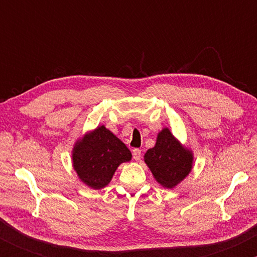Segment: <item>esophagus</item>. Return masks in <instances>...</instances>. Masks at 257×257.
Here are the masks:
<instances>
[{
	"label": "esophagus",
	"mask_w": 257,
	"mask_h": 257,
	"mask_svg": "<svg viewBox=\"0 0 257 257\" xmlns=\"http://www.w3.org/2000/svg\"><path fill=\"white\" fill-rule=\"evenodd\" d=\"M133 158H134L135 161H140V159H141V150H139V149L133 150Z\"/></svg>",
	"instance_id": "obj_1"
}]
</instances>
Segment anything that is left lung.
Listing matches in <instances>:
<instances>
[{
    "mask_svg": "<svg viewBox=\"0 0 257 257\" xmlns=\"http://www.w3.org/2000/svg\"><path fill=\"white\" fill-rule=\"evenodd\" d=\"M144 161L159 185L174 188L192 170L193 153L169 129L163 128L158 133L156 145L146 151Z\"/></svg>",
    "mask_w": 257,
    "mask_h": 257,
    "instance_id": "1",
    "label": "left lung"
}]
</instances>
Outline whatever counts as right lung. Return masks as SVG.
<instances>
[{"label":"right lung","instance_id":"add662e5","mask_svg":"<svg viewBox=\"0 0 257 257\" xmlns=\"http://www.w3.org/2000/svg\"><path fill=\"white\" fill-rule=\"evenodd\" d=\"M132 153L122 141L105 125L76 141L72 149V166L78 179L94 190L110 184L119 164L129 162Z\"/></svg>","mask_w":257,"mask_h":257}]
</instances>
